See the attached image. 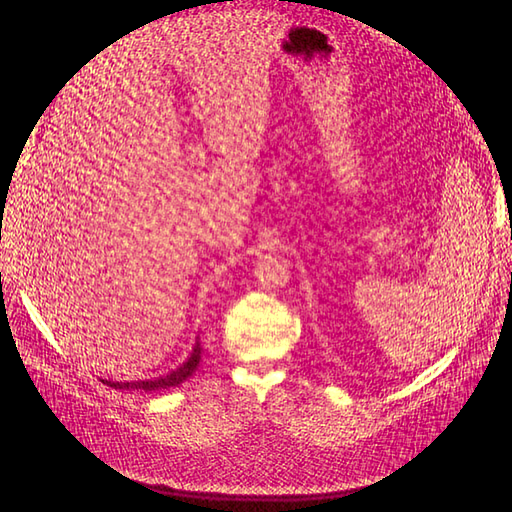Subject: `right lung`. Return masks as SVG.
I'll return each instance as SVG.
<instances>
[{"instance_id":"add662e5","label":"right lung","mask_w":512,"mask_h":512,"mask_svg":"<svg viewBox=\"0 0 512 512\" xmlns=\"http://www.w3.org/2000/svg\"><path fill=\"white\" fill-rule=\"evenodd\" d=\"M200 354H202V347L200 341H195L193 352L189 356L187 363H182L178 369H173L171 374L167 376H160L154 380H136V383H112V380H103L114 389H140V391H158V389H169V387H178L180 383H184L193 372L195 367L200 365Z\"/></svg>"}]
</instances>
